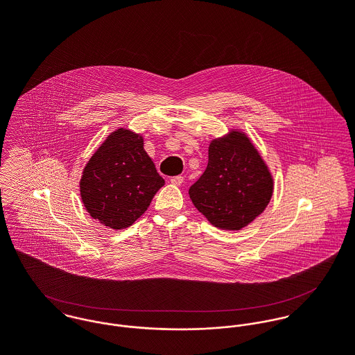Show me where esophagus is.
Instances as JSON below:
<instances>
[{
	"mask_svg": "<svg viewBox=\"0 0 355 355\" xmlns=\"http://www.w3.org/2000/svg\"><path fill=\"white\" fill-rule=\"evenodd\" d=\"M183 176H173L172 179H171V183L172 184H175V186H180L182 183H183Z\"/></svg>",
	"mask_w": 355,
	"mask_h": 355,
	"instance_id": "1",
	"label": "esophagus"
}]
</instances>
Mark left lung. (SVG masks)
Wrapping results in <instances>:
<instances>
[{"label": "left lung", "mask_w": 355, "mask_h": 355, "mask_svg": "<svg viewBox=\"0 0 355 355\" xmlns=\"http://www.w3.org/2000/svg\"><path fill=\"white\" fill-rule=\"evenodd\" d=\"M189 194L211 225L238 231L265 210L273 179L249 137L231 131L210 142L207 166Z\"/></svg>", "instance_id": "1"}]
</instances>
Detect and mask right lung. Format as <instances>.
<instances>
[{"mask_svg":"<svg viewBox=\"0 0 355 355\" xmlns=\"http://www.w3.org/2000/svg\"><path fill=\"white\" fill-rule=\"evenodd\" d=\"M165 184L144 138L119 128L103 141L83 169L80 197L90 216L102 225L123 230L132 225Z\"/></svg>","mask_w":355,"mask_h":355,"instance_id":"right-lung-1","label":"right lung"}]
</instances>
